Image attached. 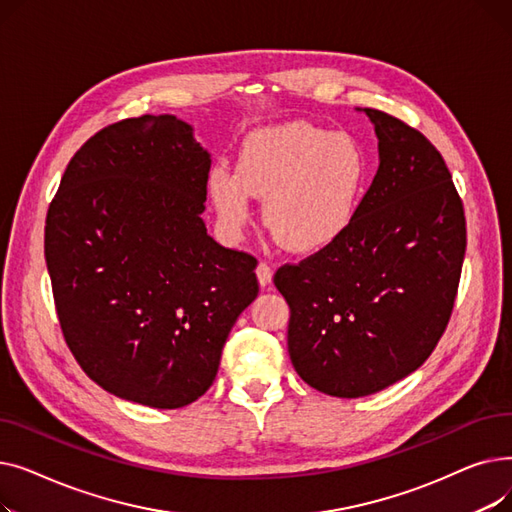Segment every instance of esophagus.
I'll list each match as a JSON object with an SVG mask.
<instances>
[{"instance_id":"1","label":"esophagus","mask_w":512,"mask_h":512,"mask_svg":"<svg viewBox=\"0 0 512 512\" xmlns=\"http://www.w3.org/2000/svg\"><path fill=\"white\" fill-rule=\"evenodd\" d=\"M272 276H274V272H272L270 265H267V263H259L257 265V280H259V284L263 288L272 284Z\"/></svg>"}]
</instances>
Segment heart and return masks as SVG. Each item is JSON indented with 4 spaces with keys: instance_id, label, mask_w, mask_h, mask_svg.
Listing matches in <instances>:
<instances>
[{
    "instance_id": "b5f03b06",
    "label": "heart",
    "mask_w": 512,
    "mask_h": 512,
    "mask_svg": "<svg viewBox=\"0 0 512 512\" xmlns=\"http://www.w3.org/2000/svg\"><path fill=\"white\" fill-rule=\"evenodd\" d=\"M369 188V157L351 134L309 122L251 132L236 168L209 172V195L224 228L238 234L263 199V222L292 253L332 247L353 228Z\"/></svg>"
}]
</instances>
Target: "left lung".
<instances>
[{
    "instance_id": "8db88e82",
    "label": "left lung",
    "mask_w": 512,
    "mask_h": 512,
    "mask_svg": "<svg viewBox=\"0 0 512 512\" xmlns=\"http://www.w3.org/2000/svg\"><path fill=\"white\" fill-rule=\"evenodd\" d=\"M380 168L353 228L276 288L290 307L288 353L315 390L359 398L419 369L442 338L467 247L463 201L440 151L365 107Z\"/></svg>"
}]
</instances>
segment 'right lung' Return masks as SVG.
Masks as SVG:
<instances>
[{
  "instance_id": "add662e5",
  "label": "right lung",
  "mask_w": 512,
  "mask_h": 512,
  "mask_svg": "<svg viewBox=\"0 0 512 512\" xmlns=\"http://www.w3.org/2000/svg\"><path fill=\"white\" fill-rule=\"evenodd\" d=\"M209 168L191 124L128 118L74 153L47 211L70 351L103 390L145 407L180 409L209 390L259 292L257 259L207 234Z\"/></svg>"
}]
</instances>
